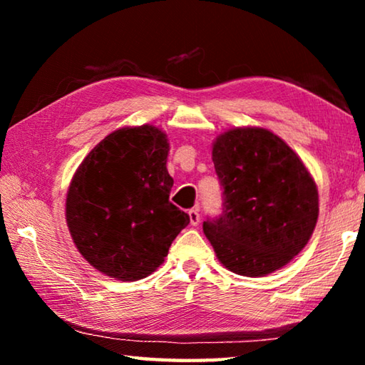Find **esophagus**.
<instances>
[{
  "instance_id": "1",
  "label": "esophagus",
  "mask_w": 365,
  "mask_h": 365,
  "mask_svg": "<svg viewBox=\"0 0 365 365\" xmlns=\"http://www.w3.org/2000/svg\"><path fill=\"white\" fill-rule=\"evenodd\" d=\"M188 217H190V224L193 225V227H196L197 224H200V220H201L200 211H197V209H190V211H188Z\"/></svg>"
}]
</instances>
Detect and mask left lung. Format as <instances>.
Instances as JSON below:
<instances>
[{
  "label": "left lung",
  "instance_id": "1",
  "mask_svg": "<svg viewBox=\"0 0 365 365\" xmlns=\"http://www.w3.org/2000/svg\"><path fill=\"white\" fill-rule=\"evenodd\" d=\"M212 160L224 202L202 230L219 261L245 277L287 265L319 217L316 182L298 154L270 130L243 127L215 138Z\"/></svg>",
  "mask_w": 365,
  "mask_h": 365
}]
</instances>
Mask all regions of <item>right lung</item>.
Instances as JSON below:
<instances>
[{
	"label": "right lung",
	"instance_id": "right-lung-1",
	"mask_svg": "<svg viewBox=\"0 0 365 365\" xmlns=\"http://www.w3.org/2000/svg\"><path fill=\"white\" fill-rule=\"evenodd\" d=\"M168 135L158 127H123L100 141L73 175L66 219L86 261L110 279L153 274L190 217L169 201Z\"/></svg>",
	"mask_w": 365,
	"mask_h": 365
}]
</instances>
